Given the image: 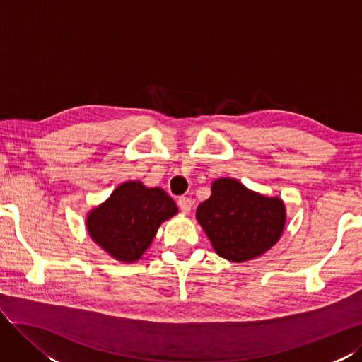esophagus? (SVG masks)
<instances>
[{
  "label": "esophagus",
  "instance_id": "34e87169",
  "mask_svg": "<svg viewBox=\"0 0 362 362\" xmlns=\"http://www.w3.org/2000/svg\"><path fill=\"white\" fill-rule=\"evenodd\" d=\"M177 204H179V208H180V211H182L183 214H188V212L191 211L192 202H191V199H188V197H179V199H177Z\"/></svg>",
  "mask_w": 362,
  "mask_h": 362
}]
</instances>
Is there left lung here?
<instances>
[{
	"mask_svg": "<svg viewBox=\"0 0 362 362\" xmlns=\"http://www.w3.org/2000/svg\"><path fill=\"white\" fill-rule=\"evenodd\" d=\"M195 216L215 252L232 262L261 256L279 241L285 226V206L247 189L235 179H218Z\"/></svg>",
	"mask_w": 362,
	"mask_h": 362,
	"instance_id": "8db88e82",
	"label": "left lung"
}]
</instances>
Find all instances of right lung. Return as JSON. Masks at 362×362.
<instances>
[{
    "instance_id": "obj_1",
    "label": "right lung",
    "mask_w": 362,
    "mask_h": 362,
    "mask_svg": "<svg viewBox=\"0 0 362 362\" xmlns=\"http://www.w3.org/2000/svg\"><path fill=\"white\" fill-rule=\"evenodd\" d=\"M177 214V206L160 188L141 182L122 183L88 215V232L101 249L121 262H135L147 250L162 221Z\"/></svg>"
}]
</instances>
